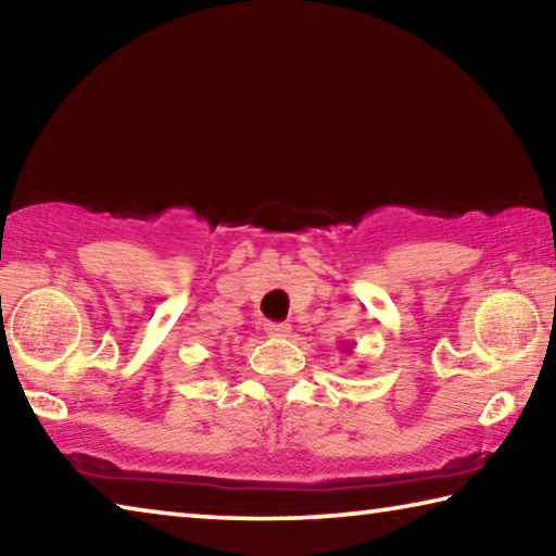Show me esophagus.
Returning <instances> with one entry per match:
<instances>
[{"label": "esophagus", "instance_id": "34e87169", "mask_svg": "<svg viewBox=\"0 0 556 556\" xmlns=\"http://www.w3.org/2000/svg\"><path fill=\"white\" fill-rule=\"evenodd\" d=\"M266 332L273 338H288L290 325L288 323H266Z\"/></svg>", "mask_w": 556, "mask_h": 556}]
</instances>
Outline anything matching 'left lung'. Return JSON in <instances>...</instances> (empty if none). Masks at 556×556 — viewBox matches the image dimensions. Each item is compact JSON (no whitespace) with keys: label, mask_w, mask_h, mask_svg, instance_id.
Instances as JSON below:
<instances>
[{"label":"left lung","mask_w":556,"mask_h":556,"mask_svg":"<svg viewBox=\"0 0 556 556\" xmlns=\"http://www.w3.org/2000/svg\"><path fill=\"white\" fill-rule=\"evenodd\" d=\"M344 352H350V344H348V348H344Z\"/></svg>","instance_id":"8db88e82"}]
</instances>
